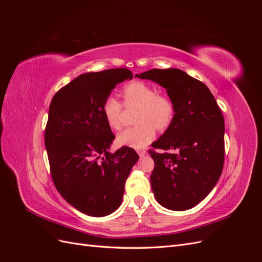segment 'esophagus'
Wrapping results in <instances>:
<instances>
[{
	"mask_svg": "<svg viewBox=\"0 0 262 262\" xmlns=\"http://www.w3.org/2000/svg\"><path fill=\"white\" fill-rule=\"evenodd\" d=\"M138 154H139V156L142 158V157H144V156L146 155V152H145V150H139Z\"/></svg>",
	"mask_w": 262,
	"mask_h": 262,
	"instance_id": "obj_1",
	"label": "esophagus"
}]
</instances>
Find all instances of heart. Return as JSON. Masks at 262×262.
Returning a JSON list of instances; mask_svg holds the SVG:
<instances>
[{
    "mask_svg": "<svg viewBox=\"0 0 262 262\" xmlns=\"http://www.w3.org/2000/svg\"><path fill=\"white\" fill-rule=\"evenodd\" d=\"M126 105L140 106L137 122L139 124L125 129L118 136V143L133 148H143L152 141L158 130H165L175 117V105L166 96L157 95L152 86L143 82H132L122 91ZM102 116L113 130L122 126V105L114 96H108L101 106Z\"/></svg>",
    "mask_w": 262,
    "mask_h": 262,
    "instance_id": "obj_1",
    "label": "heart"
}]
</instances>
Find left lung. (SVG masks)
<instances>
[{
    "label": "left lung",
    "instance_id": "1",
    "mask_svg": "<svg viewBox=\"0 0 262 262\" xmlns=\"http://www.w3.org/2000/svg\"><path fill=\"white\" fill-rule=\"evenodd\" d=\"M163 86L175 117L149 149L155 166L150 186L157 202L172 211L200 203L216 185L224 164V118L202 82L179 69H153L136 75Z\"/></svg>",
    "mask_w": 262,
    "mask_h": 262
}]
</instances>
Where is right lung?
I'll use <instances>...</instances> for the list:
<instances>
[{"label": "right lung", "instance_id": "add662e5", "mask_svg": "<svg viewBox=\"0 0 262 262\" xmlns=\"http://www.w3.org/2000/svg\"><path fill=\"white\" fill-rule=\"evenodd\" d=\"M132 77L128 69L81 74L54 95L49 107L45 145L53 184L63 199L90 216H106L120 207L125 180L139 160L128 146L108 152L115 136L101 112L116 85Z\"/></svg>", "mask_w": 262, "mask_h": 262}]
</instances>
